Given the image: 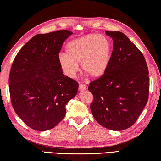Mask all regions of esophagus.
Wrapping results in <instances>:
<instances>
[{
  "label": "esophagus",
  "instance_id": "esophagus-1",
  "mask_svg": "<svg viewBox=\"0 0 161 161\" xmlns=\"http://www.w3.org/2000/svg\"><path fill=\"white\" fill-rule=\"evenodd\" d=\"M86 86L85 84H80V86H79V90H80V91H85L86 90Z\"/></svg>",
  "mask_w": 161,
  "mask_h": 161
}]
</instances>
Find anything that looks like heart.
<instances>
[{
	"label": "heart",
	"mask_w": 161,
	"mask_h": 161,
	"mask_svg": "<svg viewBox=\"0 0 161 161\" xmlns=\"http://www.w3.org/2000/svg\"><path fill=\"white\" fill-rule=\"evenodd\" d=\"M112 44L104 35L91 33L68 43L66 54H59L58 61L63 73L73 78L79 70V65L84 74L92 79L103 76L110 64Z\"/></svg>",
	"instance_id": "1"
}]
</instances>
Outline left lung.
<instances>
[{"label": "left lung", "mask_w": 161, "mask_h": 161, "mask_svg": "<svg viewBox=\"0 0 161 161\" xmlns=\"http://www.w3.org/2000/svg\"><path fill=\"white\" fill-rule=\"evenodd\" d=\"M112 38L110 64L103 76L90 83L91 111L104 127L122 131L137 120L147 102L149 71L142 53L125 34L106 32Z\"/></svg>", "instance_id": "obj_1"}]
</instances>
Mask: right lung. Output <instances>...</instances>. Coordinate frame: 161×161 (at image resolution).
<instances>
[{
    "instance_id": "right-lung-1",
    "label": "right lung",
    "mask_w": 161,
    "mask_h": 161,
    "mask_svg": "<svg viewBox=\"0 0 161 161\" xmlns=\"http://www.w3.org/2000/svg\"><path fill=\"white\" fill-rule=\"evenodd\" d=\"M73 32L63 30L39 34L16 54L9 77L14 110L32 129H53L66 115V106L79 84L65 76L59 64L63 43Z\"/></svg>"
}]
</instances>
